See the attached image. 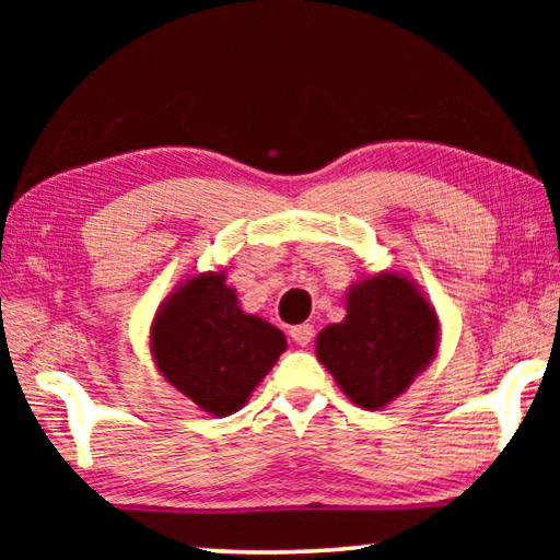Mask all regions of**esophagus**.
Instances as JSON below:
<instances>
[{"label": "esophagus", "instance_id": "34e87169", "mask_svg": "<svg viewBox=\"0 0 560 560\" xmlns=\"http://www.w3.org/2000/svg\"><path fill=\"white\" fill-rule=\"evenodd\" d=\"M289 336H291V340L296 346H301V348H306L311 340H314V326L311 324H301V326H293L291 330H289Z\"/></svg>", "mask_w": 560, "mask_h": 560}]
</instances>
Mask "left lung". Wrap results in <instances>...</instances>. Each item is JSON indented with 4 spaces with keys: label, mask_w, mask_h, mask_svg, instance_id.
Here are the masks:
<instances>
[{
    "label": "left lung",
    "mask_w": 560,
    "mask_h": 560,
    "mask_svg": "<svg viewBox=\"0 0 560 560\" xmlns=\"http://www.w3.org/2000/svg\"><path fill=\"white\" fill-rule=\"evenodd\" d=\"M438 350V318L407 279L381 273L350 289L343 324L320 330L318 360L355 405L377 410L405 393Z\"/></svg>",
    "instance_id": "obj_1"
}]
</instances>
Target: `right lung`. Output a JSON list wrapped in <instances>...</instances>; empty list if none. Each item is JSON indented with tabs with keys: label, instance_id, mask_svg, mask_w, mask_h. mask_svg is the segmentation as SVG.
<instances>
[{
	"label": "right lung",
	"instance_id": "1",
	"mask_svg": "<svg viewBox=\"0 0 560 560\" xmlns=\"http://www.w3.org/2000/svg\"><path fill=\"white\" fill-rule=\"evenodd\" d=\"M153 355L170 383L202 410L232 415L287 348L279 328L246 316L222 273L173 293L153 324Z\"/></svg>",
	"mask_w": 560,
	"mask_h": 560
}]
</instances>
